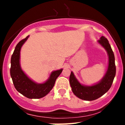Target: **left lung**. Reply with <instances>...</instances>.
<instances>
[{"instance_id": "obj_1", "label": "left lung", "mask_w": 125, "mask_h": 125, "mask_svg": "<svg viewBox=\"0 0 125 125\" xmlns=\"http://www.w3.org/2000/svg\"><path fill=\"white\" fill-rule=\"evenodd\" d=\"M97 43L106 50L108 56L107 71L102 79L96 83L87 86L80 83L72 71L69 77L70 84L74 95L87 101L97 99L106 94L111 87L116 74L115 56L109 41L104 36H102Z\"/></svg>"}]
</instances>
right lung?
<instances>
[{
	"label": "right lung",
	"instance_id": "1",
	"mask_svg": "<svg viewBox=\"0 0 125 125\" xmlns=\"http://www.w3.org/2000/svg\"><path fill=\"white\" fill-rule=\"evenodd\" d=\"M29 36L18 43L11 58L10 76L14 86L19 92L29 99H39L47 95L53 87L56 79L63 69L52 72L48 79L38 83L25 73L21 65V51Z\"/></svg>",
	"mask_w": 125,
	"mask_h": 125
}]
</instances>
